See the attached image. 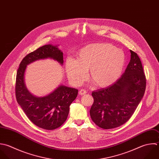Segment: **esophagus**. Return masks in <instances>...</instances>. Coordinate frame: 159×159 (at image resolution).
Here are the masks:
<instances>
[{
  "label": "esophagus",
  "instance_id": "obj_1",
  "mask_svg": "<svg viewBox=\"0 0 159 159\" xmlns=\"http://www.w3.org/2000/svg\"><path fill=\"white\" fill-rule=\"evenodd\" d=\"M86 93H87V91L85 89H81L79 91V94L80 95H85Z\"/></svg>",
  "mask_w": 159,
  "mask_h": 159
}]
</instances>
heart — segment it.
<instances>
[{
	"label": "heart",
	"instance_id": "obj_1",
	"mask_svg": "<svg viewBox=\"0 0 159 159\" xmlns=\"http://www.w3.org/2000/svg\"><path fill=\"white\" fill-rule=\"evenodd\" d=\"M126 63L124 52L107 43L89 44L81 49L76 60L69 58L66 69L70 81L80 85L90 70V78L97 87H107L113 84L121 75Z\"/></svg>",
	"mask_w": 159,
	"mask_h": 159
}]
</instances>
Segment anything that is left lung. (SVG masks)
<instances>
[{
  "mask_svg": "<svg viewBox=\"0 0 159 159\" xmlns=\"http://www.w3.org/2000/svg\"><path fill=\"white\" fill-rule=\"evenodd\" d=\"M131 60L121 77L107 88L93 91L90 117L98 127H119L132 116L146 90V78L138 54L132 50Z\"/></svg>",
  "mask_w": 159,
  "mask_h": 159,
  "instance_id": "left-lung-1",
  "label": "left lung"
}]
</instances>
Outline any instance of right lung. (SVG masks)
Returning <instances> with one entry per match:
<instances>
[{"mask_svg":"<svg viewBox=\"0 0 159 159\" xmlns=\"http://www.w3.org/2000/svg\"><path fill=\"white\" fill-rule=\"evenodd\" d=\"M52 58L63 64V53L57 46L44 45L27 54L21 61L17 70L15 95L28 119L36 126L53 130L64 124L69 112V107L76 98L78 90L60 85L54 92L43 97L31 95L25 85L24 74L26 66L36 60Z\"/></svg>","mask_w":159,"mask_h":159,"instance_id":"right-lung-1","label":"right lung"}]
</instances>
